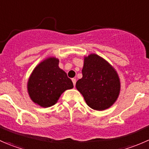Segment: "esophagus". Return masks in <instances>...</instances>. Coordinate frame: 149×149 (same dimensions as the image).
Segmentation results:
<instances>
[{
    "label": "esophagus",
    "instance_id": "esophagus-1",
    "mask_svg": "<svg viewBox=\"0 0 149 149\" xmlns=\"http://www.w3.org/2000/svg\"><path fill=\"white\" fill-rule=\"evenodd\" d=\"M72 81H73V86H76V79H72Z\"/></svg>",
    "mask_w": 149,
    "mask_h": 149
}]
</instances>
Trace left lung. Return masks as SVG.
Listing matches in <instances>:
<instances>
[{"instance_id":"1","label":"left lung","mask_w":149,"mask_h":149,"mask_svg":"<svg viewBox=\"0 0 149 149\" xmlns=\"http://www.w3.org/2000/svg\"><path fill=\"white\" fill-rule=\"evenodd\" d=\"M82 75L76 86L88 107L104 110L112 106L120 90V79L115 69L101 57L91 54L84 58Z\"/></svg>"}]
</instances>
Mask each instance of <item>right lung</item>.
Here are the masks:
<instances>
[{"mask_svg":"<svg viewBox=\"0 0 149 149\" xmlns=\"http://www.w3.org/2000/svg\"><path fill=\"white\" fill-rule=\"evenodd\" d=\"M58 63L55 58L45 60L34 68L29 79V94L34 103L42 107L54 105L63 92L73 87L72 81Z\"/></svg>","mask_w":149,"mask_h":149,"instance_id":"obj_1","label":"right lung"}]
</instances>
